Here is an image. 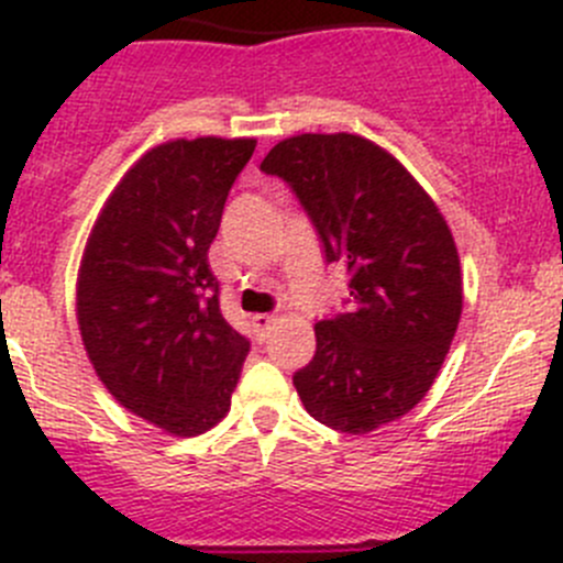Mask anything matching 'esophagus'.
I'll return each mask as SVG.
<instances>
[{
	"mask_svg": "<svg viewBox=\"0 0 563 563\" xmlns=\"http://www.w3.org/2000/svg\"><path fill=\"white\" fill-rule=\"evenodd\" d=\"M275 321H277V318L269 316V313H255L253 316V327H255V332L261 334V338H264V334L269 332L272 323H275Z\"/></svg>",
	"mask_w": 563,
	"mask_h": 563,
	"instance_id": "34e87169",
	"label": "esophagus"
}]
</instances>
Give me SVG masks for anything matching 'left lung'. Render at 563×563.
<instances>
[{"mask_svg": "<svg viewBox=\"0 0 563 563\" xmlns=\"http://www.w3.org/2000/svg\"><path fill=\"white\" fill-rule=\"evenodd\" d=\"M297 192L327 261L349 269L351 305L316 323V356L294 373L313 419L362 435L433 387L463 313L452 231L397 157L354 133H302L261 163Z\"/></svg>", "mask_w": 563, "mask_h": 563, "instance_id": "8db88e82", "label": "left lung"}]
</instances>
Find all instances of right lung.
<instances>
[{"instance_id": "1", "label": "right lung", "mask_w": 563, "mask_h": 563, "mask_svg": "<svg viewBox=\"0 0 563 563\" xmlns=\"http://www.w3.org/2000/svg\"><path fill=\"white\" fill-rule=\"evenodd\" d=\"M255 139H176L119 179L76 283L84 349L119 406L172 435L231 408L250 343L220 313L209 245Z\"/></svg>"}]
</instances>
